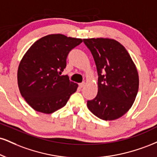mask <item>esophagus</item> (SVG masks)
<instances>
[{
    "mask_svg": "<svg viewBox=\"0 0 157 157\" xmlns=\"http://www.w3.org/2000/svg\"><path fill=\"white\" fill-rule=\"evenodd\" d=\"M84 86H85V82H82V83H80V84H79V87H80V88H83Z\"/></svg>",
    "mask_w": 157,
    "mask_h": 157,
    "instance_id": "34e87169",
    "label": "esophagus"
}]
</instances>
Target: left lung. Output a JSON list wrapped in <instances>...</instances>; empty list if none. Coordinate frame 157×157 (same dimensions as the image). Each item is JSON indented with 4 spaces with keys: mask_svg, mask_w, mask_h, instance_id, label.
<instances>
[{
    "mask_svg": "<svg viewBox=\"0 0 157 157\" xmlns=\"http://www.w3.org/2000/svg\"><path fill=\"white\" fill-rule=\"evenodd\" d=\"M95 61L98 93L87 101L89 110L105 121L118 119L132 106L139 87L137 68L123 45L108 38L84 39Z\"/></svg>",
    "mask_w": 157,
    "mask_h": 157,
    "instance_id": "obj_1",
    "label": "left lung"
}]
</instances>
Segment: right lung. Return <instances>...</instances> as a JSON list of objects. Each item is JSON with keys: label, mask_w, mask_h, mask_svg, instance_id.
Returning a JSON list of instances; mask_svg holds the SVG:
<instances>
[{"label": "right lung", "mask_w": 157, "mask_h": 157, "mask_svg": "<svg viewBox=\"0 0 157 157\" xmlns=\"http://www.w3.org/2000/svg\"><path fill=\"white\" fill-rule=\"evenodd\" d=\"M82 42L81 39L50 34L35 41L19 64L20 92L28 105L39 113L50 114L65 106L78 85L61 75L68 54Z\"/></svg>", "instance_id": "right-lung-1"}]
</instances>
